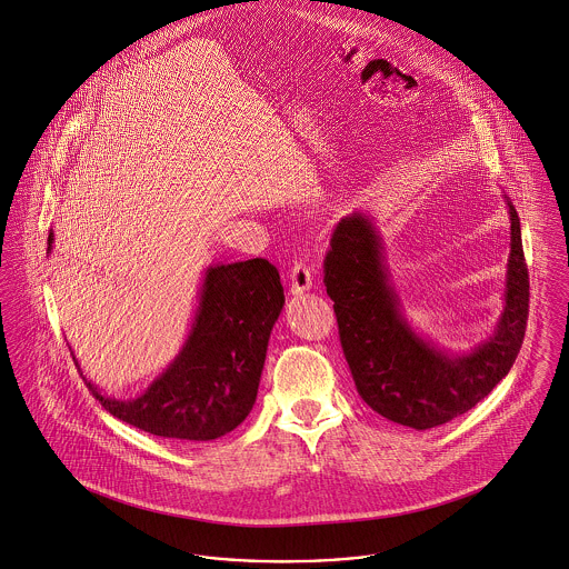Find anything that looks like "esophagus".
Masks as SVG:
<instances>
[{"mask_svg": "<svg viewBox=\"0 0 569 569\" xmlns=\"http://www.w3.org/2000/svg\"><path fill=\"white\" fill-rule=\"evenodd\" d=\"M288 279H290V292L292 295H302L311 288V281H313V274L311 269L305 264V262H295L292 269L288 272Z\"/></svg>", "mask_w": 569, "mask_h": 569, "instance_id": "obj_1", "label": "esophagus"}]
</instances>
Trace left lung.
<instances>
[{
  "label": "left lung",
  "instance_id": "1",
  "mask_svg": "<svg viewBox=\"0 0 569 569\" xmlns=\"http://www.w3.org/2000/svg\"><path fill=\"white\" fill-rule=\"evenodd\" d=\"M508 207L506 307L492 337L462 356L437 350L407 325L371 217L352 213L337 223L325 260L326 295L335 300L356 390L379 416L416 431L433 429L478 406L512 369L529 318V271L520 219L510 200Z\"/></svg>",
  "mask_w": 569,
  "mask_h": 569
}]
</instances>
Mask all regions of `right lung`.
I'll use <instances>...</instances> for the list:
<instances>
[{
	"label": "right lung",
	"instance_id": "add662e5",
	"mask_svg": "<svg viewBox=\"0 0 569 569\" xmlns=\"http://www.w3.org/2000/svg\"><path fill=\"white\" fill-rule=\"evenodd\" d=\"M51 244L53 232L49 251ZM283 302L279 272L264 258L209 267L188 341L140 397L119 401L84 383L100 406L140 431L179 441L217 439L234 431L256 403Z\"/></svg>",
	"mask_w": 569,
	"mask_h": 569
}]
</instances>
